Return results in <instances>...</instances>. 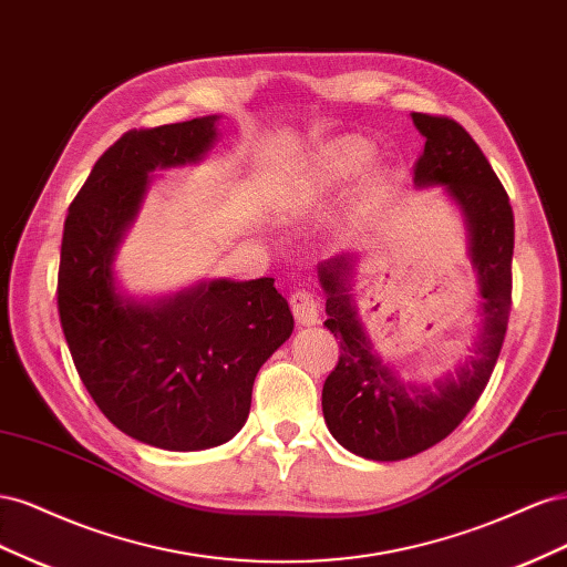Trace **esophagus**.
Masks as SVG:
<instances>
[{
  "mask_svg": "<svg viewBox=\"0 0 567 567\" xmlns=\"http://www.w3.org/2000/svg\"><path fill=\"white\" fill-rule=\"evenodd\" d=\"M290 310L300 326H315L319 321V302L315 293L305 288H298L293 296H290Z\"/></svg>",
  "mask_w": 567,
  "mask_h": 567,
  "instance_id": "obj_1",
  "label": "esophagus"
}]
</instances>
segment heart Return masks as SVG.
<instances>
[{
	"instance_id": "1",
	"label": "heart",
	"mask_w": 567,
	"mask_h": 567,
	"mask_svg": "<svg viewBox=\"0 0 567 567\" xmlns=\"http://www.w3.org/2000/svg\"><path fill=\"white\" fill-rule=\"evenodd\" d=\"M371 144L362 136H340L315 148L290 177L288 194L293 203H315L352 182L371 161Z\"/></svg>"
}]
</instances>
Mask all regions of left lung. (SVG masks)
I'll list each match as a JSON object with an SVG mask.
<instances>
[{"instance_id":"1","label":"left lung","mask_w":567,"mask_h":567,"mask_svg":"<svg viewBox=\"0 0 567 567\" xmlns=\"http://www.w3.org/2000/svg\"><path fill=\"white\" fill-rule=\"evenodd\" d=\"M425 136L414 169L416 188L444 186L468 234V257L480 290V323L471 354L431 385L406 379L373 348L352 298L354 252L319 265L326 290L323 321L340 340V357L321 392L331 435L371 461H400L447 437L483 394L499 359L511 312L513 210L499 177L473 136L450 117L411 113Z\"/></svg>"}]
</instances>
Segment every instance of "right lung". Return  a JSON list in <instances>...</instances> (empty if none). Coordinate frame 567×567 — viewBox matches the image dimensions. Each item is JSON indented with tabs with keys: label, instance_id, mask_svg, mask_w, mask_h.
<instances>
[{
	"label": "right lung",
	"instance_id": "obj_1",
	"mask_svg": "<svg viewBox=\"0 0 567 567\" xmlns=\"http://www.w3.org/2000/svg\"><path fill=\"white\" fill-rule=\"evenodd\" d=\"M219 115L127 132L68 208L59 315L80 379L125 435L169 452L229 442L250 414L255 375L293 333L274 279H210L134 298L115 257L142 210L151 173L200 163Z\"/></svg>",
	"mask_w": 567,
	"mask_h": 567
}]
</instances>
